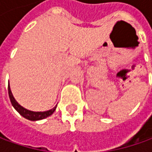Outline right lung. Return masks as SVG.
<instances>
[{"instance_id":"add662e5","label":"right lung","mask_w":152,"mask_h":152,"mask_svg":"<svg viewBox=\"0 0 152 152\" xmlns=\"http://www.w3.org/2000/svg\"><path fill=\"white\" fill-rule=\"evenodd\" d=\"M8 95L9 98H10V101L12 102V105L13 106V107L19 113L21 116H23V118H25L26 119L30 120V121H37V120H41L44 119L45 118L50 116L51 114L55 112L56 108V107H55L54 108L50 109L49 111H46V112H33V111H29V110H27L24 107H23L22 106H20L17 101L15 100V98L12 96V91H11V89H10V86L8 85Z\"/></svg>"}]
</instances>
